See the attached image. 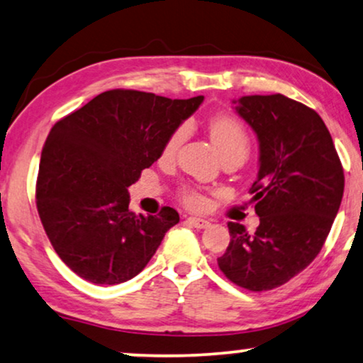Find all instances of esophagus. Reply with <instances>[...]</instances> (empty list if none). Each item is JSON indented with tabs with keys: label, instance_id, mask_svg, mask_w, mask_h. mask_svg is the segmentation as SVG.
Returning a JSON list of instances; mask_svg holds the SVG:
<instances>
[{
	"label": "esophagus",
	"instance_id": "34e87169",
	"mask_svg": "<svg viewBox=\"0 0 363 363\" xmlns=\"http://www.w3.org/2000/svg\"><path fill=\"white\" fill-rule=\"evenodd\" d=\"M189 223H191L192 226H196V228L202 230V228H207V226L210 225V221L207 218H199V216H189L187 218Z\"/></svg>",
	"mask_w": 363,
	"mask_h": 363
}]
</instances>
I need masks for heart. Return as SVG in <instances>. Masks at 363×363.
<instances>
[{
    "label": "heart",
    "mask_w": 363,
    "mask_h": 363,
    "mask_svg": "<svg viewBox=\"0 0 363 363\" xmlns=\"http://www.w3.org/2000/svg\"><path fill=\"white\" fill-rule=\"evenodd\" d=\"M210 137L218 148L221 158H240L245 161L250 155L251 140L246 127L242 125L240 118L230 113H216L208 121ZM187 135V123H181L172 130L169 137L166 138L163 145V158H171L176 155L177 148L181 147ZM184 203L192 208H202L205 205V197L202 192L189 189L182 194Z\"/></svg>",
    "instance_id": "heart-1"
}]
</instances>
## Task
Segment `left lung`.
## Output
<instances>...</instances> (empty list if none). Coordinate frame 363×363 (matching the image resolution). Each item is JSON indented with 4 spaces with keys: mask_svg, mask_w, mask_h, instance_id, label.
<instances>
[{
    "mask_svg": "<svg viewBox=\"0 0 363 363\" xmlns=\"http://www.w3.org/2000/svg\"><path fill=\"white\" fill-rule=\"evenodd\" d=\"M235 111L259 142L250 192L256 233L230 221L221 272L242 289L272 290L310 266L331 231L344 194V169L323 118L284 94L242 96Z\"/></svg>",
    "mask_w": 363,
    "mask_h": 363,
    "instance_id": "obj_1",
    "label": "left lung"
}]
</instances>
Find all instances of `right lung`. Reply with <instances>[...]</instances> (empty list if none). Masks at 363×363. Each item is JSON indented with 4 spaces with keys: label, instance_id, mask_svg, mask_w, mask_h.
I'll return each instance as SVG.
<instances>
[{
    "label": "right lung",
    "instance_id": "1",
    "mask_svg": "<svg viewBox=\"0 0 363 363\" xmlns=\"http://www.w3.org/2000/svg\"><path fill=\"white\" fill-rule=\"evenodd\" d=\"M202 101L112 89L52 127L40 156L37 210L53 250L81 279L97 285L133 279L179 223L171 207L147 216L130 212L128 187Z\"/></svg>",
    "mask_w": 363,
    "mask_h": 363
}]
</instances>
